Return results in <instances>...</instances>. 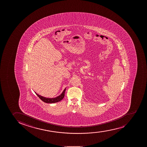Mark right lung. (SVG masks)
Returning a JSON list of instances; mask_svg holds the SVG:
<instances>
[{
	"label": "right lung",
	"mask_w": 147,
	"mask_h": 147,
	"mask_svg": "<svg viewBox=\"0 0 147 147\" xmlns=\"http://www.w3.org/2000/svg\"><path fill=\"white\" fill-rule=\"evenodd\" d=\"M65 90H66V88H65V89H64L63 92H62V93H61V94L57 96V97L52 98L45 97H43V96L40 95L38 94H37V93L36 92H35V94L39 97L40 99H41V100L45 102V103H55V102H60V100H62L64 98Z\"/></svg>",
	"instance_id": "add662e5"
}]
</instances>
